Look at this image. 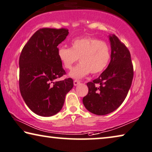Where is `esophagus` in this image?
Segmentation results:
<instances>
[{
    "label": "esophagus",
    "instance_id": "1",
    "mask_svg": "<svg viewBox=\"0 0 152 152\" xmlns=\"http://www.w3.org/2000/svg\"><path fill=\"white\" fill-rule=\"evenodd\" d=\"M80 84V81L78 80H74V86H77L78 85H79Z\"/></svg>",
    "mask_w": 152,
    "mask_h": 152
}]
</instances>
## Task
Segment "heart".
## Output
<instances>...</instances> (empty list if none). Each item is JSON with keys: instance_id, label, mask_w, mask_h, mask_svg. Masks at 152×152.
Returning <instances> with one entry per match:
<instances>
[{"instance_id": "b5f03b06", "label": "heart", "mask_w": 152, "mask_h": 152, "mask_svg": "<svg viewBox=\"0 0 152 152\" xmlns=\"http://www.w3.org/2000/svg\"><path fill=\"white\" fill-rule=\"evenodd\" d=\"M58 56L63 66L67 69H72L79 58L80 63L69 72V76L81 79L90 72L97 74L106 69L110 59V48L106 42L85 37L72 41L70 48H61Z\"/></svg>"}]
</instances>
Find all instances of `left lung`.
<instances>
[{
    "label": "left lung",
    "instance_id": "left-lung-1",
    "mask_svg": "<svg viewBox=\"0 0 152 152\" xmlns=\"http://www.w3.org/2000/svg\"><path fill=\"white\" fill-rule=\"evenodd\" d=\"M108 37L111 48L110 61L98 78L87 84L89 91L83 99L85 108L97 115L109 114L123 103L134 75L128 49L117 36L110 35Z\"/></svg>",
    "mask_w": 152,
    "mask_h": 152
}]
</instances>
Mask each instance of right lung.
Here are the masks:
<instances>
[{
  "mask_svg": "<svg viewBox=\"0 0 152 152\" xmlns=\"http://www.w3.org/2000/svg\"><path fill=\"white\" fill-rule=\"evenodd\" d=\"M65 28H41L22 49L19 59V86L26 104L39 116L50 117L61 110L72 78L56 80L65 74L58 58V44L68 35Z\"/></svg>",
  "mask_w": 152,
  "mask_h": 152,
  "instance_id": "add662e5",
  "label": "right lung"
}]
</instances>
